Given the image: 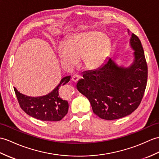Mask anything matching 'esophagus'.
<instances>
[{"instance_id":"esophagus-1","label":"esophagus","mask_w":159,"mask_h":159,"mask_svg":"<svg viewBox=\"0 0 159 159\" xmlns=\"http://www.w3.org/2000/svg\"><path fill=\"white\" fill-rule=\"evenodd\" d=\"M80 78V76L79 75H75L72 78V80L73 81V82H77Z\"/></svg>"}]
</instances>
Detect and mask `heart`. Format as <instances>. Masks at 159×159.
Masks as SVG:
<instances>
[{
  "mask_svg": "<svg viewBox=\"0 0 159 159\" xmlns=\"http://www.w3.org/2000/svg\"><path fill=\"white\" fill-rule=\"evenodd\" d=\"M111 43L100 32L87 31L73 36L65 45L58 47L61 64L71 68L80 59L81 66L88 70H95L104 64L108 58Z\"/></svg>",
  "mask_w": 159,
  "mask_h": 159,
  "instance_id": "b5f03b06",
  "label": "heart"
}]
</instances>
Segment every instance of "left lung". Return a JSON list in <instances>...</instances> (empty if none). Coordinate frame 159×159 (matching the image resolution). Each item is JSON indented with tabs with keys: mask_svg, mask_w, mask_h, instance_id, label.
Segmentation results:
<instances>
[{
	"mask_svg": "<svg viewBox=\"0 0 159 159\" xmlns=\"http://www.w3.org/2000/svg\"><path fill=\"white\" fill-rule=\"evenodd\" d=\"M130 46L135 51L134 60L129 67L119 66L108 58L100 68L84 72L83 79L76 84L94 114L102 119L111 120L129 115L138 108L144 94L148 66L141 41L134 33Z\"/></svg>",
	"mask_w": 159,
	"mask_h": 159,
	"instance_id": "obj_1",
	"label": "left lung"
}]
</instances>
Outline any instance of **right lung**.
Listing matches in <instances>:
<instances>
[{"mask_svg":"<svg viewBox=\"0 0 159 159\" xmlns=\"http://www.w3.org/2000/svg\"><path fill=\"white\" fill-rule=\"evenodd\" d=\"M70 76L63 78L58 85L46 95L40 97L27 96L20 93L16 87L14 91L21 108L33 118L44 121H59L68 110V102L63 99L59 93L61 86L69 82Z\"/></svg>","mask_w":159,"mask_h":159,"instance_id":"add662e5","label":"right lung"}]
</instances>
